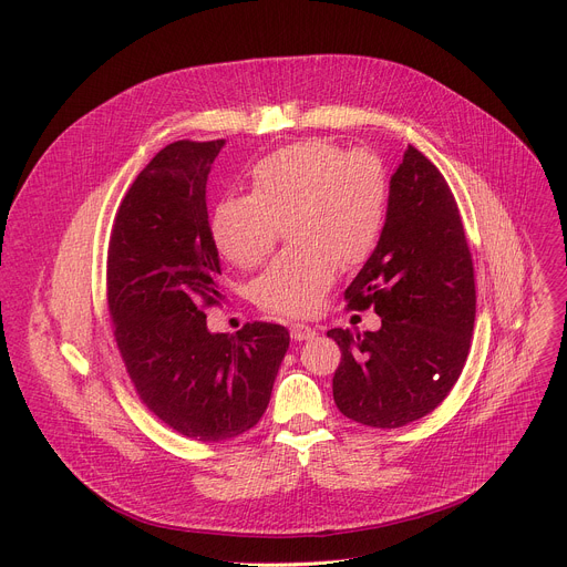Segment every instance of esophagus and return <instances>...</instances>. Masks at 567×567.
Returning a JSON list of instances; mask_svg holds the SVG:
<instances>
[{"label":"esophagus","mask_w":567,"mask_h":567,"mask_svg":"<svg viewBox=\"0 0 567 567\" xmlns=\"http://www.w3.org/2000/svg\"><path fill=\"white\" fill-rule=\"evenodd\" d=\"M289 334L293 341H309L316 337V330L313 328H307V326H300V322H293V326L289 328Z\"/></svg>","instance_id":"obj_1"}]
</instances>
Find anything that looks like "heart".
<instances>
[{
  "instance_id": "heart-1",
  "label": "heart",
  "mask_w": 567,
  "mask_h": 567,
  "mask_svg": "<svg viewBox=\"0 0 567 567\" xmlns=\"http://www.w3.org/2000/svg\"><path fill=\"white\" fill-rule=\"evenodd\" d=\"M388 179L377 154L300 141L260 158L251 193L221 199L210 217L219 254L239 269L262 265L280 226L291 247L256 280V302L278 316H309L359 267L383 226Z\"/></svg>"
}]
</instances>
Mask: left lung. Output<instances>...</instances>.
I'll use <instances>...</instances> for the list:
<instances>
[{"label": "left lung", "mask_w": 567, "mask_h": 567, "mask_svg": "<svg viewBox=\"0 0 567 567\" xmlns=\"http://www.w3.org/2000/svg\"><path fill=\"white\" fill-rule=\"evenodd\" d=\"M374 307L377 332H328L343 352L337 409L372 429H399L435 411L455 385L475 322L473 262L455 197L413 145L390 177L379 241L346 289Z\"/></svg>", "instance_id": "left-lung-1"}]
</instances>
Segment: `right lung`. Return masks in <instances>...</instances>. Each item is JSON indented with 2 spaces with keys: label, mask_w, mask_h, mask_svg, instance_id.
Here are the masks:
<instances>
[{
  "label": "right lung",
  "mask_w": 567,
  "mask_h": 567,
  "mask_svg": "<svg viewBox=\"0 0 567 567\" xmlns=\"http://www.w3.org/2000/svg\"><path fill=\"white\" fill-rule=\"evenodd\" d=\"M219 141H177L138 173L121 202L107 254V302L127 374L173 431L224 442L265 415L289 332L249 322L213 334L204 305L221 298L206 184Z\"/></svg>",
  "instance_id": "obj_1"
}]
</instances>
